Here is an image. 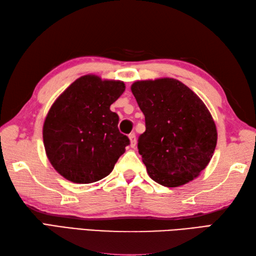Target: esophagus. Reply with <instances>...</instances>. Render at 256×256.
Masks as SVG:
<instances>
[{
	"mask_svg": "<svg viewBox=\"0 0 256 256\" xmlns=\"http://www.w3.org/2000/svg\"><path fill=\"white\" fill-rule=\"evenodd\" d=\"M128 138H130V146L132 147V148H134L135 145H136V136H135V134L134 133H130L128 135Z\"/></svg>",
	"mask_w": 256,
	"mask_h": 256,
	"instance_id": "1",
	"label": "esophagus"
}]
</instances>
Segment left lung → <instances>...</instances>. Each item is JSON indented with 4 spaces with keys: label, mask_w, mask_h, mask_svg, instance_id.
Instances as JSON below:
<instances>
[{
    "label": "left lung",
    "mask_w": 256,
    "mask_h": 256,
    "mask_svg": "<svg viewBox=\"0 0 256 256\" xmlns=\"http://www.w3.org/2000/svg\"><path fill=\"white\" fill-rule=\"evenodd\" d=\"M145 116L138 152L152 179L167 188L194 180L215 152L217 128L210 110L174 78L138 80L130 86Z\"/></svg>",
    "instance_id": "8db88e82"
}]
</instances>
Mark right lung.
<instances>
[{"label":"right lung","mask_w":256,"mask_h":256,"mask_svg":"<svg viewBox=\"0 0 256 256\" xmlns=\"http://www.w3.org/2000/svg\"><path fill=\"white\" fill-rule=\"evenodd\" d=\"M126 90L121 80L84 75L58 97L48 112L42 136L46 157L65 179L80 184L104 179L130 144L118 132L110 106Z\"/></svg>","instance_id":"obj_1"}]
</instances>
